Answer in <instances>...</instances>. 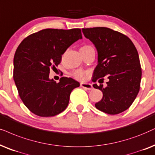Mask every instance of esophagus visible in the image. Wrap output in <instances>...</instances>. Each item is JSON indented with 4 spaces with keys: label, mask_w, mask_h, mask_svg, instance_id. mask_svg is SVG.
Listing matches in <instances>:
<instances>
[{
    "label": "esophagus",
    "mask_w": 155,
    "mask_h": 155,
    "mask_svg": "<svg viewBox=\"0 0 155 155\" xmlns=\"http://www.w3.org/2000/svg\"><path fill=\"white\" fill-rule=\"evenodd\" d=\"M80 86H81L82 87L85 88L86 90H92V85H91L90 83H85V82H81L80 83Z\"/></svg>",
    "instance_id": "esophagus-1"
}]
</instances>
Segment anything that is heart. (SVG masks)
I'll list each match as a JSON object with an SVG mask.
<instances>
[{
    "label": "heart",
    "mask_w": 155,
    "mask_h": 155,
    "mask_svg": "<svg viewBox=\"0 0 155 155\" xmlns=\"http://www.w3.org/2000/svg\"><path fill=\"white\" fill-rule=\"evenodd\" d=\"M72 75H73L74 78H77V79L82 80L86 78V76H87V73H86L85 71H84V70H77L73 72Z\"/></svg>",
    "instance_id": "heart-1"
}]
</instances>
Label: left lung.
<instances>
[{
  "instance_id": "obj_1",
  "label": "left lung",
  "mask_w": 155,
  "mask_h": 155,
  "mask_svg": "<svg viewBox=\"0 0 155 155\" xmlns=\"http://www.w3.org/2000/svg\"><path fill=\"white\" fill-rule=\"evenodd\" d=\"M82 31L97 51L92 81L104 76L109 80L105 87L93 85L103 94L95 107L110 114L121 113L131 106L140 90L142 70L135 46L127 36L108 28H82Z\"/></svg>"
}]
</instances>
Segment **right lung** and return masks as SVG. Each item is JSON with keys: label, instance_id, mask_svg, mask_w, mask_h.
<instances>
[{"label": "right lung", "instance_id": "1", "mask_svg": "<svg viewBox=\"0 0 155 155\" xmlns=\"http://www.w3.org/2000/svg\"><path fill=\"white\" fill-rule=\"evenodd\" d=\"M81 30L48 28L25 38L16 50L13 79L20 97L30 111L40 117H53L65 110L70 95L80 83L63 77L50 79V68L60 63L62 55L82 39Z\"/></svg>", "mask_w": 155, "mask_h": 155}]
</instances>
